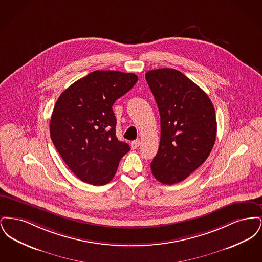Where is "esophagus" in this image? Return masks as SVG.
<instances>
[{
  "mask_svg": "<svg viewBox=\"0 0 262 262\" xmlns=\"http://www.w3.org/2000/svg\"><path fill=\"white\" fill-rule=\"evenodd\" d=\"M139 144H140V140H139V139H137V140L132 141L130 146H132V148H133V149H137V147L139 146Z\"/></svg>",
  "mask_w": 262,
  "mask_h": 262,
  "instance_id": "esophagus-1",
  "label": "esophagus"
}]
</instances>
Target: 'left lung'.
I'll use <instances>...</instances> for the list:
<instances>
[{"instance_id":"8db88e82","label":"left lung","mask_w":262,"mask_h":262,"mask_svg":"<svg viewBox=\"0 0 262 262\" xmlns=\"http://www.w3.org/2000/svg\"><path fill=\"white\" fill-rule=\"evenodd\" d=\"M145 78L161 123L151 171L160 183L174 185L187 179L210 154L217 132L215 109L207 94L177 70H152Z\"/></svg>"}]
</instances>
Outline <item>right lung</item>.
Segmentation results:
<instances>
[{"instance_id": "1", "label": "right lung", "mask_w": 262, "mask_h": 262, "mask_svg": "<svg viewBox=\"0 0 262 262\" xmlns=\"http://www.w3.org/2000/svg\"><path fill=\"white\" fill-rule=\"evenodd\" d=\"M137 79L132 73L95 71L75 81L57 100L51 138L62 160L82 182L108 184L130 149L116 137L112 106Z\"/></svg>"}]
</instances>
